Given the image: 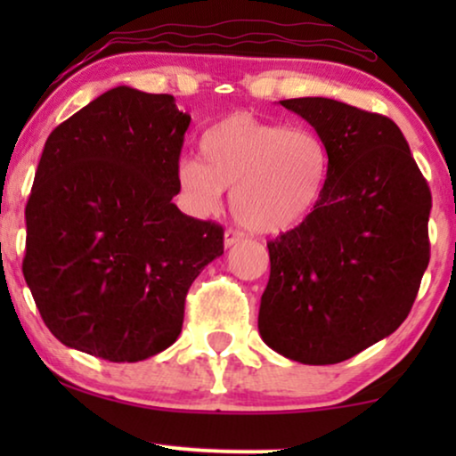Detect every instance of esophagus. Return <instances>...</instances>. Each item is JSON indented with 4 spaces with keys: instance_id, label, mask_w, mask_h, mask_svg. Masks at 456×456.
Returning <instances> with one entry per match:
<instances>
[{
    "instance_id": "esophagus-1",
    "label": "esophagus",
    "mask_w": 456,
    "mask_h": 456,
    "mask_svg": "<svg viewBox=\"0 0 456 456\" xmlns=\"http://www.w3.org/2000/svg\"><path fill=\"white\" fill-rule=\"evenodd\" d=\"M242 240H245V236H242L240 232H236V230H226V234H224V247L226 248L236 247Z\"/></svg>"
}]
</instances>
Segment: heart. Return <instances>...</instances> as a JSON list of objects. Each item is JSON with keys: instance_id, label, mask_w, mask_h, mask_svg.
I'll use <instances>...</instances> for the list:
<instances>
[{"instance_id": "b5f03b06", "label": "heart", "mask_w": 456, "mask_h": 456, "mask_svg": "<svg viewBox=\"0 0 456 456\" xmlns=\"http://www.w3.org/2000/svg\"><path fill=\"white\" fill-rule=\"evenodd\" d=\"M199 158L178 164L176 180L197 214H211L232 189L230 209L255 234H282L320 208L332 155L315 130L232 114L199 139Z\"/></svg>"}]
</instances>
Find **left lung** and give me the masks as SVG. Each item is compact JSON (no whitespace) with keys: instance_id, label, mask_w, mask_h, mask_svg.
Here are the masks:
<instances>
[{"instance_id":"8db88e82","label":"left lung","mask_w":456,"mask_h":456,"mask_svg":"<svg viewBox=\"0 0 456 456\" xmlns=\"http://www.w3.org/2000/svg\"><path fill=\"white\" fill-rule=\"evenodd\" d=\"M280 105L326 141L332 174L320 208L267 242L257 326L282 357L332 365L407 320L429 264L432 195L390 118L326 97Z\"/></svg>"}]
</instances>
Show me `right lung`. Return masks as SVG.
I'll return each mask as SVG.
<instances>
[{
	"label": "right lung",
	"mask_w": 456,
	"mask_h": 456,
	"mask_svg": "<svg viewBox=\"0 0 456 456\" xmlns=\"http://www.w3.org/2000/svg\"><path fill=\"white\" fill-rule=\"evenodd\" d=\"M191 116L116 86L49 134L27 203L24 280L61 345L134 363L174 345L192 280L224 230L174 195Z\"/></svg>",
	"instance_id": "right-lung-1"
}]
</instances>
